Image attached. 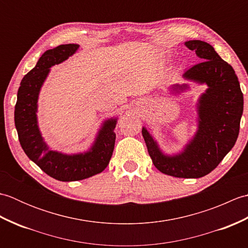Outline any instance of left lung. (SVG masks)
<instances>
[{"instance_id": "obj_1", "label": "left lung", "mask_w": 248, "mask_h": 248, "mask_svg": "<svg viewBox=\"0 0 248 248\" xmlns=\"http://www.w3.org/2000/svg\"><path fill=\"white\" fill-rule=\"evenodd\" d=\"M184 45L202 62L187 69L183 78L209 87L199 99L197 133L183 152L173 156L163 155L145 128L141 133L152 163L161 172L177 178H200L217 168L234 146L243 114V93L233 68L211 45L202 40H189Z\"/></svg>"}]
</instances>
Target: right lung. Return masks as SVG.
<instances>
[{"instance_id":"obj_1","label":"right lung","mask_w":248,"mask_h":248,"mask_svg":"<svg viewBox=\"0 0 248 248\" xmlns=\"http://www.w3.org/2000/svg\"><path fill=\"white\" fill-rule=\"evenodd\" d=\"M78 48V45L68 44L46 51L21 81L15 107V124L25 155L46 175L60 181L83 180L103 171L112 157L116 140V119L105 121L91 151L86 154L67 155L49 150L41 138L36 118L40 87L50 67L67 60Z\"/></svg>"}]
</instances>
